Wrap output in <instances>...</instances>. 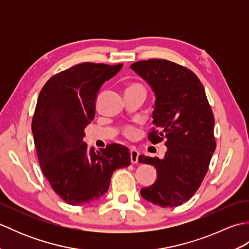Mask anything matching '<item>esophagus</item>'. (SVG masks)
Returning <instances> with one entry per match:
<instances>
[{"instance_id": "34e87169", "label": "esophagus", "mask_w": 249, "mask_h": 249, "mask_svg": "<svg viewBox=\"0 0 249 249\" xmlns=\"http://www.w3.org/2000/svg\"><path fill=\"white\" fill-rule=\"evenodd\" d=\"M139 160V152L137 151L135 147H131L130 149V160L133 163H137Z\"/></svg>"}]
</instances>
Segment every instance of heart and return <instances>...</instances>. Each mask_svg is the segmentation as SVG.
Listing matches in <instances>:
<instances>
[{"label":"heart","mask_w":249,"mask_h":249,"mask_svg":"<svg viewBox=\"0 0 249 249\" xmlns=\"http://www.w3.org/2000/svg\"><path fill=\"white\" fill-rule=\"evenodd\" d=\"M133 87H140V86H133ZM133 87H130V88H133ZM125 134L127 135V136H131V135L134 134V129L130 128V127L126 128V129H125Z\"/></svg>","instance_id":"b5f03b06"}]
</instances>
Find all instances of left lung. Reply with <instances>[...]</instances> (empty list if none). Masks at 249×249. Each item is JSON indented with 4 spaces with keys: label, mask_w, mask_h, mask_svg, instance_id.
<instances>
[{
    "label": "left lung",
    "mask_w": 249,
    "mask_h": 249,
    "mask_svg": "<svg viewBox=\"0 0 249 249\" xmlns=\"http://www.w3.org/2000/svg\"><path fill=\"white\" fill-rule=\"evenodd\" d=\"M155 95L153 143L167 140L162 158L141 155L139 162L156 168L157 178L142 188V198L161 208H173L193 197L208 172L215 151L214 115L198 77L186 67L167 60H147L130 65Z\"/></svg>",
    "instance_id": "8db88e82"
}]
</instances>
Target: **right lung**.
Instances as JSON below:
<instances>
[{"label": "right lung", "mask_w": 249, "mask_h": 249, "mask_svg": "<svg viewBox=\"0 0 249 249\" xmlns=\"http://www.w3.org/2000/svg\"><path fill=\"white\" fill-rule=\"evenodd\" d=\"M122 67L81 63L51 77L39 93L32 121L37 156L52 189L68 204L97 201L116 169L130 165L124 145L111 143L96 153L83 142L100 88Z\"/></svg>", "instance_id": "obj_1"}]
</instances>
